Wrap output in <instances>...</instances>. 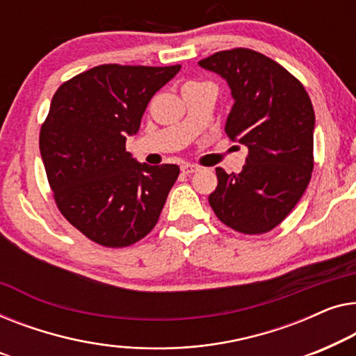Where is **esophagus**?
Masks as SVG:
<instances>
[{
    "label": "esophagus",
    "mask_w": 356,
    "mask_h": 356,
    "mask_svg": "<svg viewBox=\"0 0 356 356\" xmlns=\"http://www.w3.org/2000/svg\"><path fill=\"white\" fill-rule=\"evenodd\" d=\"M180 171H182L184 174H193L198 171V166H195V164H190V163H185L180 166Z\"/></svg>",
    "instance_id": "34e87169"
}]
</instances>
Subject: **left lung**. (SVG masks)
Returning a JSON list of instances; mask_svg holds the SVG:
<instances>
[{
  "instance_id": "1",
  "label": "left lung",
  "mask_w": 356,
  "mask_h": 356,
  "mask_svg": "<svg viewBox=\"0 0 356 356\" xmlns=\"http://www.w3.org/2000/svg\"><path fill=\"white\" fill-rule=\"evenodd\" d=\"M198 64L227 82L234 104L224 130L248 148L238 174L216 168L209 204L237 232H268L292 211L312 179V99L292 74L252 49L219 51Z\"/></svg>"
}]
</instances>
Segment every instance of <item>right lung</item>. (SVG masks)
<instances>
[{"label": "right lung", "instance_id": "obj_1", "mask_svg": "<svg viewBox=\"0 0 356 356\" xmlns=\"http://www.w3.org/2000/svg\"><path fill=\"white\" fill-rule=\"evenodd\" d=\"M180 66L104 64L54 93L40 153L63 216L103 247H129L156 226L177 164L149 166L126 152L149 99Z\"/></svg>", "mask_w": 356, "mask_h": 356}]
</instances>
